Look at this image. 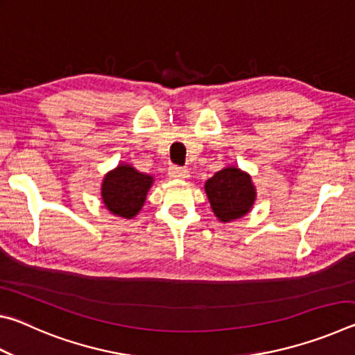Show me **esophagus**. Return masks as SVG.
I'll return each mask as SVG.
<instances>
[{"label":"esophagus","instance_id":"obj_1","mask_svg":"<svg viewBox=\"0 0 355 355\" xmlns=\"http://www.w3.org/2000/svg\"><path fill=\"white\" fill-rule=\"evenodd\" d=\"M169 177L177 178V180H188L189 178V171L183 169V167L172 166V167H169Z\"/></svg>","mask_w":355,"mask_h":355}]
</instances>
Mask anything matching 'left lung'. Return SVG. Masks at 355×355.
<instances>
[{"label": "left lung", "mask_w": 355, "mask_h": 355, "mask_svg": "<svg viewBox=\"0 0 355 355\" xmlns=\"http://www.w3.org/2000/svg\"><path fill=\"white\" fill-rule=\"evenodd\" d=\"M205 194L216 218L224 224L244 218L257 202V188L248 172L227 166L205 182Z\"/></svg>", "instance_id": "1"}]
</instances>
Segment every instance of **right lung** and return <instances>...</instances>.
Returning <instances> with one entry per match:
<instances>
[{
  "label": "right lung",
  "instance_id": "add662e5",
  "mask_svg": "<svg viewBox=\"0 0 355 355\" xmlns=\"http://www.w3.org/2000/svg\"><path fill=\"white\" fill-rule=\"evenodd\" d=\"M155 178L139 172L135 166L120 163L103 177L101 200L107 211L123 219H133L146 203Z\"/></svg>",
  "mask_w": 355,
  "mask_h": 355
}]
</instances>
